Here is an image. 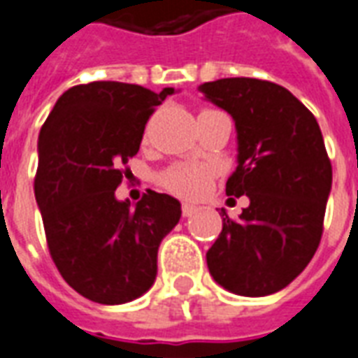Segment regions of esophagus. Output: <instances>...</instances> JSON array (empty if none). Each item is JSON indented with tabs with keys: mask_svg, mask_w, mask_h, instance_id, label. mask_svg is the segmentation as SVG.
Returning <instances> with one entry per match:
<instances>
[{
	"mask_svg": "<svg viewBox=\"0 0 358 358\" xmlns=\"http://www.w3.org/2000/svg\"><path fill=\"white\" fill-rule=\"evenodd\" d=\"M181 211H182V217H190V215L198 211V208H196V206H192V203H182Z\"/></svg>",
	"mask_w": 358,
	"mask_h": 358,
	"instance_id": "obj_1",
	"label": "esophagus"
}]
</instances>
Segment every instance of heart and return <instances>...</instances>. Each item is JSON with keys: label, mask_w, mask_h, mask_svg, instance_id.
Masks as SVG:
<instances>
[{"label": "heart", "mask_w": 358, "mask_h": 358, "mask_svg": "<svg viewBox=\"0 0 358 358\" xmlns=\"http://www.w3.org/2000/svg\"><path fill=\"white\" fill-rule=\"evenodd\" d=\"M213 177V168L206 164L181 162L173 164L160 177V181L169 192L182 198H196L208 190Z\"/></svg>", "instance_id": "obj_1"}]
</instances>
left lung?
<instances>
[{"label":"left lung","mask_w":358,"mask_h":358,"mask_svg":"<svg viewBox=\"0 0 358 358\" xmlns=\"http://www.w3.org/2000/svg\"><path fill=\"white\" fill-rule=\"evenodd\" d=\"M206 99L230 113L238 131V168L228 196L249 208L206 255L209 273L240 296H268L296 279L313 259L332 187L321 128L300 99L275 83L232 77L200 85Z\"/></svg>","instance_id":"obj_1"}]
</instances>
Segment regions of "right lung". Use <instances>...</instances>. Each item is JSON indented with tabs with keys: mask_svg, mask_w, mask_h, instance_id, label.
<instances>
[{
	"mask_svg": "<svg viewBox=\"0 0 358 358\" xmlns=\"http://www.w3.org/2000/svg\"><path fill=\"white\" fill-rule=\"evenodd\" d=\"M173 88L117 80L77 85L62 94L39 131L36 200L48 251L66 283L92 302L126 303L157 279L160 241L179 219L173 196L147 190L118 201L128 158L145 124Z\"/></svg>",
	"mask_w": 358,
	"mask_h": 358,
	"instance_id": "add662e5",
	"label": "right lung"
}]
</instances>
